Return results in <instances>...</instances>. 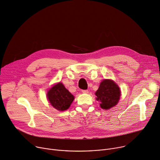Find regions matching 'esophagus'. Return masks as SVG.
<instances>
[{
	"mask_svg": "<svg viewBox=\"0 0 160 160\" xmlns=\"http://www.w3.org/2000/svg\"><path fill=\"white\" fill-rule=\"evenodd\" d=\"M82 92L83 93H88V90H82Z\"/></svg>",
	"mask_w": 160,
	"mask_h": 160,
	"instance_id": "1",
	"label": "esophagus"
}]
</instances>
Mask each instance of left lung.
<instances>
[{
    "instance_id": "8db88e82",
    "label": "left lung",
    "mask_w": 160,
    "mask_h": 160,
    "mask_svg": "<svg viewBox=\"0 0 160 160\" xmlns=\"http://www.w3.org/2000/svg\"><path fill=\"white\" fill-rule=\"evenodd\" d=\"M97 100L100 102L101 108L108 109L118 103L120 90L118 85L112 80L104 79L99 86V88L95 92Z\"/></svg>"
}]
</instances>
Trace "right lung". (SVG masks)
I'll use <instances>...</instances> for the list:
<instances>
[{"label":"right lung","instance_id":"right-lung-1","mask_svg":"<svg viewBox=\"0 0 160 160\" xmlns=\"http://www.w3.org/2000/svg\"><path fill=\"white\" fill-rule=\"evenodd\" d=\"M47 98L51 105L59 111L67 110L74 99L73 95L65 88L61 82L56 84L49 90Z\"/></svg>","mask_w":160,"mask_h":160}]
</instances>
